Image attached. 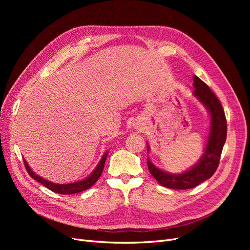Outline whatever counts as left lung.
<instances>
[{
    "instance_id": "8db88e82",
    "label": "left lung",
    "mask_w": 250,
    "mask_h": 250,
    "mask_svg": "<svg viewBox=\"0 0 250 250\" xmlns=\"http://www.w3.org/2000/svg\"><path fill=\"white\" fill-rule=\"evenodd\" d=\"M193 81L195 88L193 96L203 105L209 115V129L204 153L190 169L178 174L170 173L156 167L149 157L147 160L151 175L162 186L175 190L195 188L214 175L220 161L222 149L226 141V132H228L226 119L220 101L206 83L195 75L193 76ZM147 151L149 153L150 146L148 143Z\"/></svg>"
}]
</instances>
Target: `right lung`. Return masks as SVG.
Wrapping results in <instances>:
<instances>
[{
    "mask_svg": "<svg viewBox=\"0 0 250 250\" xmlns=\"http://www.w3.org/2000/svg\"><path fill=\"white\" fill-rule=\"evenodd\" d=\"M107 154H108V151L103 153L100 162L97 165V167L92 171V173H90L87 177L83 178L81 180H78V181H74V183H70V184L51 183L50 180H47L46 178H42V176L37 175L36 173H34L33 170L30 168V166L28 165L26 160H24V163H25V167H26L27 172L29 173V175L32 178H34L36 181H39V183H41L42 185H43L44 187L48 188L49 190H51L53 192L58 193V194L67 195V194H75V193H80L82 191H85L96 184V181L101 176L103 168H104L105 160H106Z\"/></svg>",
    "mask_w": 250,
    "mask_h": 250,
    "instance_id": "add662e5",
    "label": "right lung"
}]
</instances>
